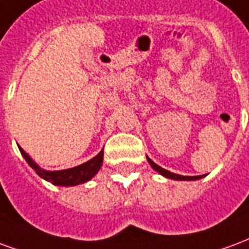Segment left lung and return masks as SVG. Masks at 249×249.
<instances>
[{
  "label": "left lung",
  "mask_w": 249,
  "mask_h": 249,
  "mask_svg": "<svg viewBox=\"0 0 249 249\" xmlns=\"http://www.w3.org/2000/svg\"><path fill=\"white\" fill-rule=\"evenodd\" d=\"M147 160H148V163L151 164V167L155 170V171L159 172V174L163 175V177L168 178V179H174V180H197V179H201V178L204 177V175H199V177H183V175H178V174L167 171V170L162 168L160 166H158L157 163L152 162L150 158H147Z\"/></svg>",
  "instance_id": "8db88e82"
}]
</instances>
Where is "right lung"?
<instances>
[{"label":"right lung","mask_w":249,"mask_h":249,"mask_svg":"<svg viewBox=\"0 0 249 249\" xmlns=\"http://www.w3.org/2000/svg\"><path fill=\"white\" fill-rule=\"evenodd\" d=\"M19 151L22 154V157L25 158V160L28 162V164L32 167L34 171L37 172L39 177L52 182L55 186H77V184H82V183L89 182L91 178L95 177V174L99 171V168L103 163V150L97 157H94L90 160H87L83 164H79L77 167L72 168H67V170H61V171H46L41 167L38 166L37 163L33 160L32 158L29 157L26 152L23 151V148L18 146Z\"/></svg>","instance_id":"1"}]
</instances>
